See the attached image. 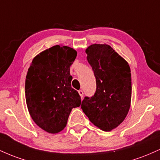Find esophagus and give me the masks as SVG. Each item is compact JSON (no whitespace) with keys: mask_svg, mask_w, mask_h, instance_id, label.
I'll list each match as a JSON object with an SVG mask.
<instances>
[{"mask_svg":"<svg viewBox=\"0 0 160 160\" xmlns=\"http://www.w3.org/2000/svg\"><path fill=\"white\" fill-rule=\"evenodd\" d=\"M78 92H79V95H80V97H81V98H82V97H83V91H82V90H79Z\"/></svg>","mask_w":160,"mask_h":160,"instance_id":"obj_1","label":"esophagus"}]
</instances>
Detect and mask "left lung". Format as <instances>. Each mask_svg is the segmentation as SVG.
Masks as SVG:
<instances>
[{"instance_id":"1","label":"left lung","mask_w":160,"mask_h":160,"mask_svg":"<svg viewBox=\"0 0 160 160\" xmlns=\"http://www.w3.org/2000/svg\"><path fill=\"white\" fill-rule=\"evenodd\" d=\"M86 52L96 79V91L91 98H84L81 108L92 123L111 131L123 122L131 105L130 67L108 44H92Z\"/></svg>"}]
</instances>
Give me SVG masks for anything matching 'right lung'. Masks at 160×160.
Segmentation results:
<instances>
[{
    "label": "right lung",
    "instance_id": "add662e5",
    "mask_svg": "<svg viewBox=\"0 0 160 160\" xmlns=\"http://www.w3.org/2000/svg\"><path fill=\"white\" fill-rule=\"evenodd\" d=\"M77 51L56 45L34 57L25 79V100L34 122L49 133L63 130L73 108L80 107L78 92L71 87L70 67Z\"/></svg>",
    "mask_w": 160,
    "mask_h": 160
}]
</instances>
